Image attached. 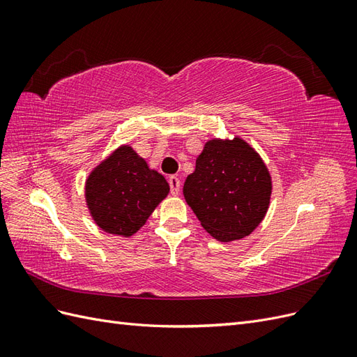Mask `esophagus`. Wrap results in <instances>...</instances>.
Returning a JSON list of instances; mask_svg holds the SVG:
<instances>
[{
    "label": "esophagus",
    "mask_w": 357,
    "mask_h": 357,
    "mask_svg": "<svg viewBox=\"0 0 357 357\" xmlns=\"http://www.w3.org/2000/svg\"><path fill=\"white\" fill-rule=\"evenodd\" d=\"M168 183H169V188H171V195L177 197L178 193H180V186H181L180 178L176 177V176H171V177L168 178Z\"/></svg>",
    "instance_id": "1"
}]
</instances>
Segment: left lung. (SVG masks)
<instances>
[{
	"label": "left lung",
	"mask_w": 357,
	"mask_h": 357,
	"mask_svg": "<svg viewBox=\"0 0 357 357\" xmlns=\"http://www.w3.org/2000/svg\"><path fill=\"white\" fill-rule=\"evenodd\" d=\"M271 192L265 162L241 137L208 139L183 186L202 228L222 243L241 240L257 228Z\"/></svg>",
	"instance_id": "1"
}]
</instances>
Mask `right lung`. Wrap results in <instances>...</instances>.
<instances>
[{
  "label": "right lung",
  "instance_id": "obj_1",
  "mask_svg": "<svg viewBox=\"0 0 357 357\" xmlns=\"http://www.w3.org/2000/svg\"><path fill=\"white\" fill-rule=\"evenodd\" d=\"M168 192L165 177L150 169L129 144L101 160L84 185L86 205L96 226L125 238L142 229Z\"/></svg>",
  "mask_w": 357,
  "mask_h": 357
}]
</instances>
